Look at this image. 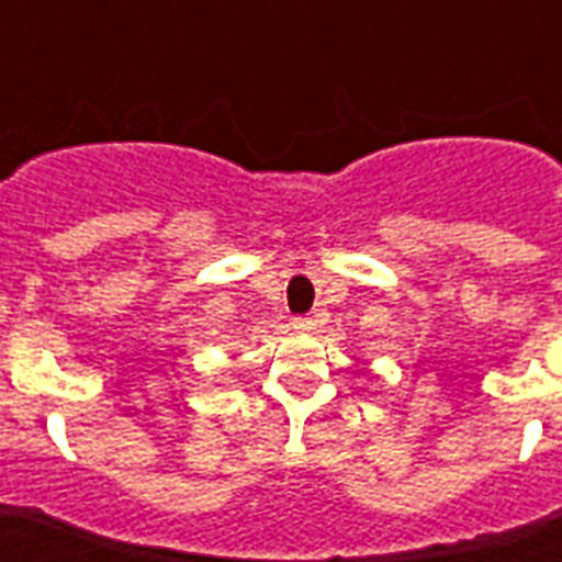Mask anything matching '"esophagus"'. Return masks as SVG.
<instances>
[{
    "label": "esophagus",
    "instance_id": "esophagus-1",
    "mask_svg": "<svg viewBox=\"0 0 562 562\" xmlns=\"http://www.w3.org/2000/svg\"><path fill=\"white\" fill-rule=\"evenodd\" d=\"M315 321H312V317H295V329L297 331H312L315 329Z\"/></svg>",
    "mask_w": 562,
    "mask_h": 562
}]
</instances>
